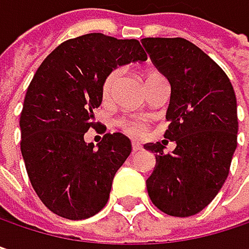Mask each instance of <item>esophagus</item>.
<instances>
[{"mask_svg": "<svg viewBox=\"0 0 249 249\" xmlns=\"http://www.w3.org/2000/svg\"><path fill=\"white\" fill-rule=\"evenodd\" d=\"M141 145L138 144V142H132V153H138V151H141Z\"/></svg>", "mask_w": 249, "mask_h": 249, "instance_id": "34e87169", "label": "esophagus"}]
</instances>
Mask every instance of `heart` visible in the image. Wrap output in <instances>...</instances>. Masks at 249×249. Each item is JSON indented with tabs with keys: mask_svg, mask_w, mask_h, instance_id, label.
Instances as JSON below:
<instances>
[{
	"mask_svg": "<svg viewBox=\"0 0 249 249\" xmlns=\"http://www.w3.org/2000/svg\"><path fill=\"white\" fill-rule=\"evenodd\" d=\"M118 77H120V69L112 71L109 75L105 77L104 85H102V93H104L105 98H108L112 93ZM121 126L124 128L125 132L129 134L131 137H141L145 132V124L142 121H140V120H124L121 123Z\"/></svg>",
	"mask_w": 249,
	"mask_h": 249,
	"instance_id": "obj_1",
	"label": "heart"
}]
</instances>
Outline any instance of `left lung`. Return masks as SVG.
<instances>
[{
	"mask_svg": "<svg viewBox=\"0 0 249 249\" xmlns=\"http://www.w3.org/2000/svg\"><path fill=\"white\" fill-rule=\"evenodd\" d=\"M141 43L170 83L164 138L176 141L169 154L160 142L144 145L156 157L148 196L170 216H192L215 199L229 173L238 134L233 86L219 65L186 38Z\"/></svg>",
	"mask_w": 249,
	"mask_h": 249,
	"instance_id": "1",
	"label": "left lung"
}]
</instances>
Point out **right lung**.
<instances>
[{
	"label": "right lung",
	"mask_w": 249,
	"mask_h": 249,
	"mask_svg": "<svg viewBox=\"0 0 249 249\" xmlns=\"http://www.w3.org/2000/svg\"><path fill=\"white\" fill-rule=\"evenodd\" d=\"M145 60L138 40L90 33L62 43L34 73L20 117L21 154L33 189L53 213L80 221L107 205L131 141L114 132L95 147L85 132L95 125L105 77Z\"/></svg>",
	"instance_id": "obj_1"
}]
</instances>
